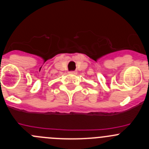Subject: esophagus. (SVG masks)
Masks as SVG:
<instances>
[{
	"label": "esophagus",
	"mask_w": 149,
	"mask_h": 149,
	"mask_svg": "<svg viewBox=\"0 0 149 149\" xmlns=\"http://www.w3.org/2000/svg\"><path fill=\"white\" fill-rule=\"evenodd\" d=\"M69 73H70V74H76V71H69Z\"/></svg>",
	"instance_id": "obj_1"
}]
</instances>
